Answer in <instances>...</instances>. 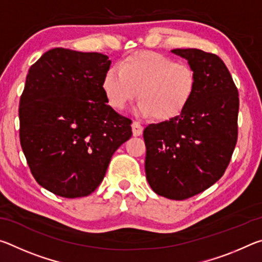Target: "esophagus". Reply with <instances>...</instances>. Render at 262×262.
<instances>
[{
    "label": "esophagus",
    "mask_w": 262,
    "mask_h": 262,
    "mask_svg": "<svg viewBox=\"0 0 262 262\" xmlns=\"http://www.w3.org/2000/svg\"><path fill=\"white\" fill-rule=\"evenodd\" d=\"M132 129H133V135H134V136H140L142 133H143V126H142L140 122L133 121Z\"/></svg>",
    "instance_id": "1"
}]
</instances>
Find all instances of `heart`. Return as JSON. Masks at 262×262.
Instances as JSON below:
<instances>
[{"label": "heart", "mask_w": 262, "mask_h": 262, "mask_svg": "<svg viewBox=\"0 0 262 262\" xmlns=\"http://www.w3.org/2000/svg\"><path fill=\"white\" fill-rule=\"evenodd\" d=\"M101 89L111 107L122 111L137 96L135 112L161 121L183 112L196 90V75L189 64L157 52L137 51L106 70Z\"/></svg>", "instance_id": "heart-1"}]
</instances>
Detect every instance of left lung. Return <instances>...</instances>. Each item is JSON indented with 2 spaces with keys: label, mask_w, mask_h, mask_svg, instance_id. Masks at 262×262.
<instances>
[{
  "label": "left lung",
  "mask_w": 262,
  "mask_h": 262,
  "mask_svg": "<svg viewBox=\"0 0 262 262\" xmlns=\"http://www.w3.org/2000/svg\"><path fill=\"white\" fill-rule=\"evenodd\" d=\"M171 52L194 69L196 90L178 117L145 127V176L156 194L185 200L209 188L227 170L237 143L239 98L219 56L196 48Z\"/></svg>",
  "instance_id": "1"
}]
</instances>
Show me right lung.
Segmentation results:
<instances>
[{"label":"right lung","instance_id":"right-lung-1","mask_svg":"<svg viewBox=\"0 0 262 262\" xmlns=\"http://www.w3.org/2000/svg\"><path fill=\"white\" fill-rule=\"evenodd\" d=\"M111 60L101 53L53 48L29 69L19 100V139L37 183L59 196H86L103 181L132 120L101 89Z\"/></svg>","mask_w":262,"mask_h":262}]
</instances>
